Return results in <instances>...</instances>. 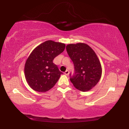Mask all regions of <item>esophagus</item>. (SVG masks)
I'll return each mask as SVG.
<instances>
[{
	"label": "esophagus",
	"instance_id": "obj_1",
	"mask_svg": "<svg viewBox=\"0 0 129 129\" xmlns=\"http://www.w3.org/2000/svg\"><path fill=\"white\" fill-rule=\"evenodd\" d=\"M64 74H65V75H69V70H66V72H64Z\"/></svg>",
	"mask_w": 129,
	"mask_h": 129
}]
</instances>
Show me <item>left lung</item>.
Instances as JSON below:
<instances>
[{
	"label": "left lung",
	"instance_id": "obj_1",
	"mask_svg": "<svg viewBox=\"0 0 129 129\" xmlns=\"http://www.w3.org/2000/svg\"><path fill=\"white\" fill-rule=\"evenodd\" d=\"M68 54L75 66V73L70 74L74 87L81 91H87L100 81L102 68L98 57L92 48L84 43L66 46Z\"/></svg>",
	"mask_w": 129,
	"mask_h": 129
}]
</instances>
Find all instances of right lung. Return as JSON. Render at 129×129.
I'll use <instances>...</instances> for the list:
<instances>
[{"instance_id":"right-lung-1","label":"right lung","mask_w":129,"mask_h":129,"mask_svg":"<svg viewBox=\"0 0 129 129\" xmlns=\"http://www.w3.org/2000/svg\"><path fill=\"white\" fill-rule=\"evenodd\" d=\"M65 47L62 43L47 41L33 50L24 69L26 82L32 89L45 92L54 87L62 73L53 61Z\"/></svg>"}]
</instances>
